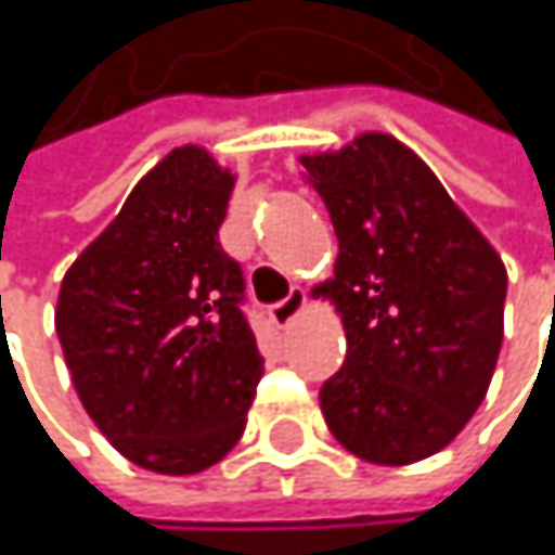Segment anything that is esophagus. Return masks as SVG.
I'll use <instances>...</instances> for the list:
<instances>
[{"label":"esophagus","instance_id":"34e87169","mask_svg":"<svg viewBox=\"0 0 555 555\" xmlns=\"http://www.w3.org/2000/svg\"><path fill=\"white\" fill-rule=\"evenodd\" d=\"M305 301H308V295H305V288L301 285H292L288 292H285V298H279L270 305V318L276 321L279 327H285L301 308H305Z\"/></svg>","mask_w":555,"mask_h":555}]
</instances>
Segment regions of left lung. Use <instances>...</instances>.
Returning <instances> with one entry per match:
<instances>
[{"instance_id": "8db88e82", "label": "left lung", "mask_w": 555, "mask_h": 555, "mask_svg": "<svg viewBox=\"0 0 555 555\" xmlns=\"http://www.w3.org/2000/svg\"><path fill=\"white\" fill-rule=\"evenodd\" d=\"M340 244L324 292L347 360L321 386L331 434L401 466L443 450L476 414L501 350L507 273L440 179L388 134L301 160Z\"/></svg>"}]
</instances>
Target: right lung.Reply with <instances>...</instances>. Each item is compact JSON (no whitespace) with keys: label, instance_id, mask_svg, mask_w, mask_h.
<instances>
[{"label":"right lung","instance_id":"add662e5","mask_svg":"<svg viewBox=\"0 0 555 555\" xmlns=\"http://www.w3.org/2000/svg\"><path fill=\"white\" fill-rule=\"evenodd\" d=\"M234 176L198 147L151 169L66 270L56 337L82 408L131 463L192 476L241 440L263 357L221 247Z\"/></svg>","mask_w":555,"mask_h":555}]
</instances>
